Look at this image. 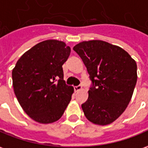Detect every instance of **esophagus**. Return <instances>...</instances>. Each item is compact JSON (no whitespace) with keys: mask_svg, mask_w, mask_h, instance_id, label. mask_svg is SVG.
<instances>
[{"mask_svg":"<svg viewBox=\"0 0 148 148\" xmlns=\"http://www.w3.org/2000/svg\"><path fill=\"white\" fill-rule=\"evenodd\" d=\"M81 89H82V86H80V85H78V86H75V87H74V90H75V92L80 91Z\"/></svg>","mask_w":148,"mask_h":148,"instance_id":"obj_1","label":"esophagus"}]
</instances>
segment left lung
Wrapping results in <instances>:
<instances>
[{
  "instance_id": "1",
  "label": "left lung",
  "mask_w": 148,
  "mask_h": 148,
  "mask_svg": "<svg viewBox=\"0 0 148 148\" xmlns=\"http://www.w3.org/2000/svg\"><path fill=\"white\" fill-rule=\"evenodd\" d=\"M73 50L93 84L81 106L86 119L99 126L114 123L133 95L138 77L135 60L122 47L101 40L81 42Z\"/></svg>"
}]
</instances>
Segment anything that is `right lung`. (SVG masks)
<instances>
[{"label": "right lung", "instance_id": "add662e5", "mask_svg": "<svg viewBox=\"0 0 148 148\" xmlns=\"http://www.w3.org/2000/svg\"><path fill=\"white\" fill-rule=\"evenodd\" d=\"M71 48L63 41L45 40L25 51L12 71L15 96L34 121H58L72 99L74 88L64 80L63 64Z\"/></svg>", "mask_w": 148, "mask_h": 148}]
</instances>
